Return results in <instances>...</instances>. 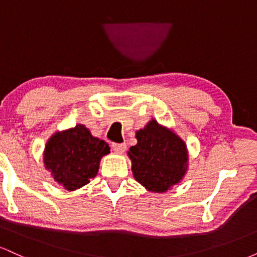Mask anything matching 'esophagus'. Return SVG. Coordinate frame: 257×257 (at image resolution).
Segmentation results:
<instances>
[{
    "label": "esophagus",
    "instance_id": "obj_1",
    "mask_svg": "<svg viewBox=\"0 0 257 257\" xmlns=\"http://www.w3.org/2000/svg\"><path fill=\"white\" fill-rule=\"evenodd\" d=\"M111 146H112V149L114 150V151L118 152V153H123V152L125 151V149H126L125 144H116V143H113Z\"/></svg>",
    "mask_w": 257,
    "mask_h": 257
}]
</instances>
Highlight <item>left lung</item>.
<instances>
[{
	"label": "left lung",
	"mask_w": 257,
	"mask_h": 257,
	"mask_svg": "<svg viewBox=\"0 0 257 257\" xmlns=\"http://www.w3.org/2000/svg\"><path fill=\"white\" fill-rule=\"evenodd\" d=\"M138 144L129 149L133 175L151 192H167L187 170L186 144L175 133L152 119L137 132Z\"/></svg>",
	"instance_id": "8db88e82"
}]
</instances>
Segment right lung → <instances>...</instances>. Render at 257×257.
Here are the masks:
<instances>
[{
	"instance_id": "obj_1",
	"label": "right lung",
	"mask_w": 257,
	"mask_h": 257,
	"mask_svg": "<svg viewBox=\"0 0 257 257\" xmlns=\"http://www.w3.org/2000/svg\"><path fill=\"white\" fill-rule=\"evenodd\" d=\"M110 153L104 140L91 137L83 124L55 133L44 149V166L67 191L87 185L98 174L102 156Z\"/></svg>"
}]
</instances>
